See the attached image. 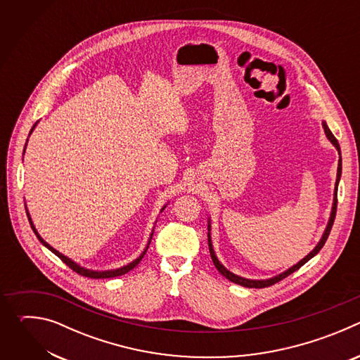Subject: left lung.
Listing matches in <instances>:
<instances>
[{"instance_id":"left-lung-1","label":"left lung","mask_w":360,"mask_h":360,"mask_svg":"<svg viewBox=\"0 0 360 360\" xmlns=\"http://www.w3.org/2000/svg\"><path fill=\"white\" fill-rule=\"evenodd\" d=\"M322 127L325 129V134H326V138L332 142V145L338 149L339 152V162H338V175H336V184H335V193H333V203H332V211H330V217H329V221H328V225L325 228V232L321 238V240L318 242V245L307 253L304 258L302 261H299L296 265L290 266L289 269H286L285 272L274 276V278H269V279H246V278H242V276H238L235 274H232L231 271H228L221 262L219 259L217 258L215 255V250H214V245H212V238H211V219H208V245H210V252H211V258H212V262L215 265V268L219 271V274H222L226 279H229L231 282L233 283H238L240 286H245V288H268L282 279H285L286 276H289L290 274H293L295 271H297L300 266H303L307 261H311L315 255H318V252L323 248L329 233H330V229H332V225H333V221H335V217H336V207H338V185H339V181H340V175H342V157H340V146H339V142L338 139L333 136V134L330 132L329 127L326 125L325 121H322Z\"/></svg>"}]
</instances>
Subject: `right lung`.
Instances as JSON below:
<instances>
[{"label":"right lung","instance_id":"add662e5","mask_svg":"<svg viewBox=\"0 0 360 360\" xmlns=\"http://www.w3.org/2000/svg\"><path fill=\"white\" fill-rule=\"evenodd\" d=\"M37 127V124L32 127V129H31V132L34 131V128ZM31 132H30V135H31ZM28 141V139H27ZM25 146H27V143H25ZM24 152H25V148H24ZM167 207V205H165ZM165 207L161 210V212L165 210ZM25 210H27V207H25ZM27 215H28V221H30V225H31V228H32V231H34V233L37 235V238H38V240L45 246V248H48L51 252L53 253H56L58 258L65 264V265H68L72 271H75L77 274H79V275H82V276H86V278H92V279H104V278H115V276H121V275H125L127 272H129L131 269H134L139 262H141V259L143 258V255L146 253V249H148V246H149V243H150V239H152V235H153V231L150 232V236H149V240H148V245H146V248L143 249V252L138 256L136 259H134L132 262H129L128 265H125V266H121V268H118V269H111V271H92V269H86V268H82L81 265H78L77 262H74L72 259H70L68 256H65V255H63L61 252H58L57 249H54L53 246H51L49 243H46L41 236H39V233L37 232V229H35V226H34V224H32V221H31V217H30V212L27 211Z\"/></svg>","mask_w":360,"mask_h":360}]
</instances>
